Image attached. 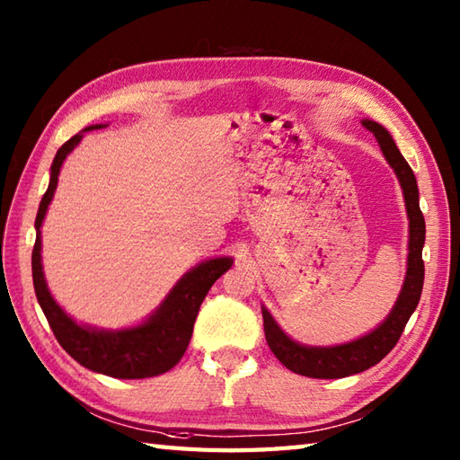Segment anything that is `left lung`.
I'll use <instances>...</instances> for the list:
<instances>
[{
  "label": "left lung",
  "mask_w": 460,
  "mask_h": 460,
  "mask_svg": "<svg viewBox=\"0 0 460 460\" xmlns=\"http://www.w3.org/2000/svg\"><path fill=\"white\" fill-rule=\"evenodd\" d=\"M366 128L376 136L381 152L387 164L392 165L399 185L403 190L407 219H409V245H407V270L403 287L399 290L394 308L389 310L385 320L381 322L367 334L359 336L346 344L336 346H306L300 341L292 340L285 330H282L277 320L272 318L267 306H261L262 322H265V336L267 344L272 354L290 371L298 376L316 377V379H338L346 376L359 374L377 361L384 359L389 351L397 344L399 336L415 312L419 298H421L425 265H423V245H425V219L421 208H419V190L413 170L397 150V146L384 126L366 119Z\"/></svg>",
  "instance_id": "8db88e82"
}]
</instances>
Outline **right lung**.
I'll return each mask as SVG.
<instances>
[{
    "instance_id": "right-lung-1",
    "label": "right lung",
    "mask_w": 460,
    "mask_h": 460,
    "mask_svg": "<svg viewBox=\"0 0 460 460\" xmlns=\"http://www.w3.org/2000/svg\"><path fill=\"white\" fill-rule=\"evenodd\" d=\"M99 128H106V124H93L89 128L75 134L55 154L49 188L41 203H39L35 217L37 235L31 255L33 287L39 306H41L57 341L83 367L119 379L154 377L170 371L181 359L191 340L193 322L198 318L203 298L208 296L213 282L231 269L233 259L215 257L201 261L199 265L190 269L172 287V290L160 302V306L136 326L104 330L81 324L73 316H68L57 305L51 290L47 287L41 261V225L49 205L53 201L58 173H61V165L66 160V155L79 146L84 132Z\"/></svg>"
}]
</instances>
